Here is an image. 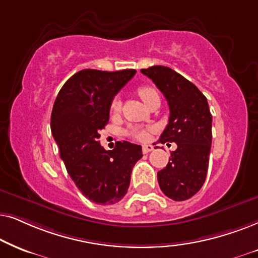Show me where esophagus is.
Returning <instances> with one entry per match:
<instances>
[{
	"label": "esophagus",
	"instance_id": "34e87169",
	"mask_svg": "<svg viewBox=\"0 0 258 258\" xmlns=\"http://www.w3.org/2000/svg\"><path fill=\"white\" fill-rule=\"evenodd\" d=\"M153 150L152 145H144L143 146V153H149Z\"/></svg>",
	"mask_w": 258,
	"mask_h": 258
}]
</instances>
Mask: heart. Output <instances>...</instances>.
I'll use <instances>...</instances> for the list:
<instances>
[{"mask_svg":"<svg viewBox=\"0 0 258 258\" xmlns=\"http://www.w3.org/2000/svg\"><path fill=\"white\" fill-rule=\"evenodd\" d=\"M138 94L145 104H147V102H149L152 98L159 97L156 89L147 85L140 86L138 88ZM120 109H121V102H120L118 98H115L111 104V112L119 113ZM128 136L132 137L133 139L139 140V142H145V140H147V138H149V132L144 131V130H131V131L128 132Z\"/></svg>","mask_w":258,"mask_h":258,"instance_id":"b5f03b06","label":"heart"}]
</instances>
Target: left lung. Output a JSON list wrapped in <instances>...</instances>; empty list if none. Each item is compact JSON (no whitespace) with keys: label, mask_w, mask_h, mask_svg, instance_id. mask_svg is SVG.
Returning <instances> with one entry per match:
<instances>
[{"label":"left lung","mask_w":258,"mask_h":258,"mask_svg":"<svg viewBox=\"0 0 258 258\" xmlns=\"http://www.w3.org/2000/svg\"><path fill=\"white\" fill-rule=\"evenodd\" d=\"M142 73L156 84L170 107L169 123L159 142L177 144L166 167L158 172V183L169 198L186 201L207 178L212 142L208 100L191 81L169 67L152 66Z\"/></svg>","instance_id":"1"}]
</instances>
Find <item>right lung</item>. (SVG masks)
<instances>
[{
    "label": "right lung",
    "instance_id": "right-lung-1",
    "mask_svg": "<svg viewBox=\"0 0 258 258\" xmlns=\"http://www.w3.org/2000/svg\"><path fill=\"white\" fill-rule=\"evenodd\" d=\"M136 70H82L64 82L55 99L50 130L67 172L93 203L115 204L127 194L132 169L143 157L142 146L118 142L112 151L100 145L116 93Z\"/></svg>",
    "mask_w": 258,
    "mask_h": 258
}]
</instances>
